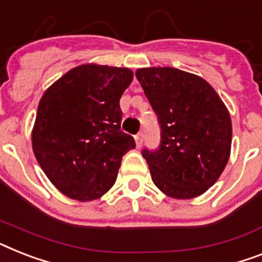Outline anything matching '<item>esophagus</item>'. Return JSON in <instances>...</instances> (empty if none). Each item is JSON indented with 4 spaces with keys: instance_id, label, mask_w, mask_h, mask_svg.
Listing matches in <instances>:
<instances>
[{
    "instance_id": "esophagus-1",
    "label": "esophagus",
    "mask_w": 262,
    "mask_h": 262,
    "mask_svg": "<svg viewBox=\"0 0 262 262\" xmlns=\"http://www.w3.org/2000/svg\"><path fill=\"white\" fill-rule=\"evenodd\" d=\"M135 140H136V145H137L138 148H140V146H141V144H142V135H141V133H138V135H136L135 136Z\"/></svg>"
}]
</instances>
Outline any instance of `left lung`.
<instances>
[{
  "mask_svg": "<svg viewBox=\"0 0 262 262\" xmlns=\"http://www.w3.org/2000/svg\"><path fill=\"white\" fill-rule=\"evenodd\" d=\"M136 76L161 129L159 149L142 150L153 183L175 199L205 193L230 157L229 110L211 84L195 74L148 67Z\"/></svg>",
  "mask_w": 262,
  "mask_h": 262,
  "instance_id": "obj_1",
  "label": "left lung"
}]
</instances>
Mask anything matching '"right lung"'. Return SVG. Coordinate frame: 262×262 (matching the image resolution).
I'll return each mask as SVG.
<instances>
[{"instance_id": "add662e5", "label": "right lung", "mask_w": 262, "mask_h": 262, "mask_svg": "<svg viewBox=\"0 0 262 262\" xmlns=\"http://www.w3.org/2000/svg\"><path fill=\"white\" fill-rule=\"evenodd\" d=\"M132 80V70L89 63L66 72L42 94L32 148L66 196L95 201L114 186L122 156L136 148L121 130L120 99Z\"/></svg>"}]
</instances>
